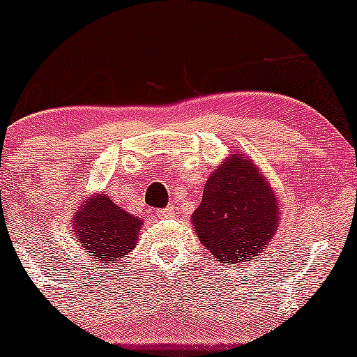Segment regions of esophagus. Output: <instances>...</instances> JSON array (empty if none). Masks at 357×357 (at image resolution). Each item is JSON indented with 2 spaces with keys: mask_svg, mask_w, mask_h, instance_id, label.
Wrapping results in <instances>:
<instances>
[{
  "mask_svg": "<svg viewBox=\"0 0 357 357\" xmlns=\"http://www.w3.org/2000/svg\"><path fill=\"white\" fill-rule=\"evenodd\" d=\"M175 215H177V211H175L174 206H172V208H165V209H161V211H158V216H160V218H174Z\"/></svg>",
  "mask_w": 357,
  "mask_h": 357,
  "instance_id": "1",
  "label": "esophagus"
}]
</instances>
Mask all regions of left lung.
I'll list each match as a JSON object with an SVG mask.
<instances>
[{"mask_svg": "<svg viewBox=\"0 0 357 357\" xmlns=\"http://www.w3.org/2000/svg\"><path fill=\"white\" fill-rule=\"evenodd\" d=\"M278 218L280 206L263 174L234 154L209 175L192 223L216 263L248 264L270 244Z\"/></svg>", "mask_w": 357, "mask_h": 357, "instance_id": "1", "label": "left lung"}]
</instances>
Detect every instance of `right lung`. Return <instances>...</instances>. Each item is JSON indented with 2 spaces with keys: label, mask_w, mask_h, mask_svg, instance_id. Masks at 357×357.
<instances>
[{
  "label": "right lung",
  "mask_w": 357,
  "mask_h": 357,
  "mask_svg": "<svg viewBox=\"0 0 357 357\" xmlns=\"http://www.w3.org/2000/svg\"><path fill=\"white\" fill-rule=\"evenodd\" d=\"M73 222L80 248L101 263H113L134 251L142 225L141 220L116 206L105 194L86 201L75 211Z\"/></svg>",
  "instance_id": "right-lung-1"
}]
</instances>
